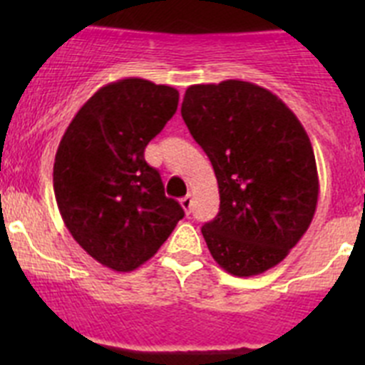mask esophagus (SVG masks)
Here are the masks:
<instances>
[{"mask_svg":"<svg viewBox=\"0 0 365 365\" xmlns=\"http://www.w3.org/2000/svg\"><path fill=\"white\" fill-rule=\"evenodd\" d=\"M180 206H182V210H185L186 214H190V212H192V195H186V197L180 199Z\"/></svg>","mask_w":365,"mask_h":365,"instance_id":"esophagus-1","label":"esophagus"}]
</instances>
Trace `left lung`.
Instances as JSON below:
<instances>
[{"instance_id": "8db88e82", "label": "left lung", "mask_w": 365, "mask_h": 365, "mask_svg": "<svg viewBox=\"0 0 365 365\" xmlns=\"http://www.w3.org/2000/svg\"><path fill=\"white\" fill-rule=\"evenodd\" d=\"M180 115L208 155L219 214L201 228L221 269L250 278L287 257L318 202V170L307 131L282 98L243 80L197 83Z\"/></svg>"}]
</instances>
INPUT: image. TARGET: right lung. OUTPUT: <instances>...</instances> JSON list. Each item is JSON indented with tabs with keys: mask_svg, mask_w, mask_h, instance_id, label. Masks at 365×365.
Listing matches in <instances>:
<instances>
[{
	"mask_svg": "<svg viewBox=\"0 0 365 365\" xmlns=\"http://www.w3.org/2000/svg\"><path fill=\"white\" fill-rule=\"evenodd\" d=\"M177 104L175 87L117 80L87 100L60 140L53 168L58 210L74 241L108 269L144 265L185 217L144 160Z\"/></svg>",
	"mask_w": 365,
	"mask_h": 365,
	"instance_id": "add662e5",
	"label": "right lung"
}]
</instances>
